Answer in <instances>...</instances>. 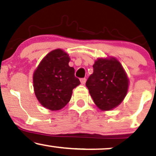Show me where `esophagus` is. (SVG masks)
<instances>
[{
  "label": "esophagus",
  "mask_w": 156,
  "mask_h": 156,
  "mask_svg": "<svg viewBox=\"0 0 156 156\" xmlns=\"http://www.w3.org/2000/svg\"><path fill=\"white\" fill-rule=\"evenodd\" d=\"M80 83H81V84H85L86 83V78H80Z\"/></svg>",
  "instance_id": "obj_1"
}]
</instances>
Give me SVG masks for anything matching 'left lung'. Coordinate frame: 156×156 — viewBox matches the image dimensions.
I'll return each instance as SVG.
<instances>
[{"instance_id":"left-lung-1","label":"left lung","mask_w":156,"mask_h":156,"mask_svg":"<svg viewBox=\"0 0 156 156\" xmlns=\"http://www.w3.org/2000/svg\"><path fill=\"white\" fill-rule=\"evenodd\" d=\"M94 72L86 81L95 105L103 111L111 110L123 102L129 80L120 62L115 57L98 58Z\"/></svg>"}]
</instances>
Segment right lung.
<instances>
[{
  "label": "right lung",
  "instance_id": "obj_1",
  "mask_svg": "<svg viewBox=\"0 0 156 156\" xmlns=\"http://www.w3.org/2000/svg\"><path fill=\"white\" fill-rule=\"evenodd\" d=\"M70 59L63 50H53L41 60L33 73L35 97L41 105L51 111L66 105L73 89L80 83L75 77V69L69 66Z\"/></svg>",
  "mask_w": 156,
  "mask_h": 156
}]
</instances>
